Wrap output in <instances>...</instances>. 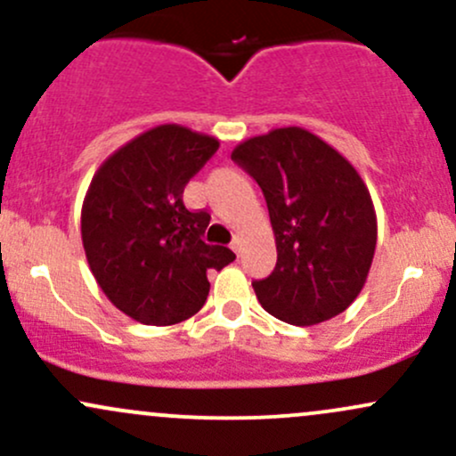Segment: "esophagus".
I'll return each instance as SVG.
<instances>
[{"label": "esophagus", "instance_id": "34e87169", "mask_svg": "<svg viewBox=\"0 0 456 456\" xmlns=\"http://www.w3.org/2000/svg\"><path fill=\"white\" fill-rule=\"evenodd\" d=\"M230 249H232L234 254H241V249H243V239L241 237H234L232 239V243H230Z\"/></svg>", "mask_w": 456, "mask_h": 456}]
</instances>
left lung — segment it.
Instances as JSON below:
<instances>
[{"instance_id": "obj_1", "label": "left lung", "mask_w": 456, "mask_h": 456, "mask_svg": "<svg viewBox=\"0 0 456 456\" xmlns=\"http://www.w3.org/2000/svg\"><path fill=\"white\" fill-rule=\"evenodd\" d=\"M263 189L278 263L252 282L260 305L290 325H316L360 295L377 245L370 193L338 151L299 126L249 137L232 151Z\"/></svg>"}]
</instances>
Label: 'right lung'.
<instances>
[{
	"label": "right lung",
	"instance_id": "add662e5",
	"mask_svg": "<svg viewBox=\"0 0 456 456\" xmlns=\"http://www.w3.org/2000/svg\"><path fill=\"white\" fill-rule=\"evenodd\" d=\"M219 142L161 125L118 148L92 178L81 239L92 275L118 310L144 325H174L207 301L208 269L237 256L202 241L211 215L189 211L183 191Z\"/></svg>",
	"mask_w": 456,
	"mask_h": 456
}]
</instances>
